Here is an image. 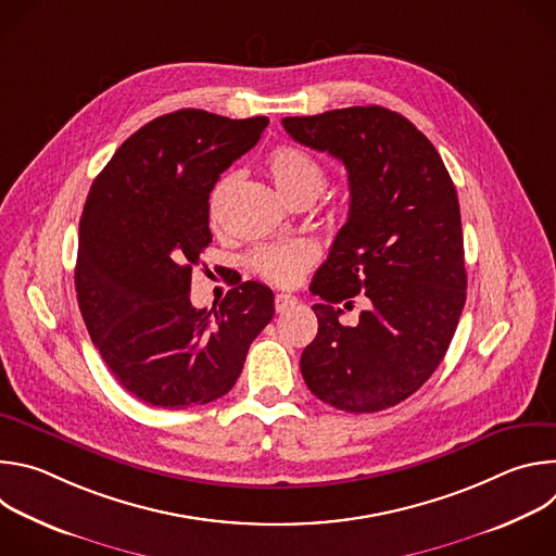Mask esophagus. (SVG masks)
Instances as JSON below:
<instances>
[{
  "label": "esophagus",
  "mask_w": 556,
  "mask_h": 556,
  "mask_svg": "<svg viewBox=\"0 0 556 556\" xmlns=\"http://www.w3.org/2000/svg\"><path fill=\"white\" fill-rule=\"evenodd\" d=\"M299 301H296V296H292V294H288V292H279V294H275V309L281 314V312H288L290 307H294Z\"/></svg>",
  "instance_id": "34e87169"
}]
</instances>
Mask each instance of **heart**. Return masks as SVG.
Segmentation results:
<instances>
[{
    "label": "heart",
    "mask_w": 556,
    "mask_h": 556,
    "mask_svg": "<svg viewBox=\"0 0 556 556\" xmlns=\"http://www.w3.org/2000/svg\"><path fill=\"white\" fill-rule=\"evenodd\" d=\"M266 169L275 187L288 200L301 193L319 195L326 187V172L321 163L316 161L312 153L294 144H281L273 149L266 157ZM230 182H232V176L228 174L215 185L211 193V213L217 211V204ZM314 260H316V249L305 240H294V242L260 247L251 253L249 262L253 270L264 279L279 286H292L301 279V275L312 266Z\"/></svg>",
    "instance_id": "heart-1"
}]
</instances>
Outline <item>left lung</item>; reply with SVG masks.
<instances>
[{
	"mask_svg": "<svg viewBox=\"0 0 556 556\" xmlns=\"http://www.w3.org/2000/svg\"><path fill=\"white\" fill-rule=\"evenodd\" d=\"M286 131L348 169L350 215L309 290L324 303L301 374L316 399L350 414L403 403L442 363L466 301L453 180L431 140L380 105L288 116ZM363 293L354 329L333 305Z\"/></svg>",
	"mask_w": 556,
	"mask_h": 556,
	"instance_id": "1",
	"label": "left lung"
}]
</instances>
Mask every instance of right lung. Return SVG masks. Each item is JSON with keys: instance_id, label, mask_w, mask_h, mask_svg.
<instances>
[{"instance_id": "add662e5", "label": "right lung", "mask_w": 556, "mask_h": 556, "mask_svg": "<svg viewBox=\"0 0 556 556\" xmlns=\"http://www.w3.org/2000/svg\"><path fill=\"white\" fill-rule=\"evenodd\" d=\"M266 116L204 110L157 116L97 176L78 224L74 286L86 328L134 399L165 409L206 405L237 382L275 294L240 281L219 307L191 305V270L211 244L208 195L257 144Z\"/></svg>"}]
</instances>
